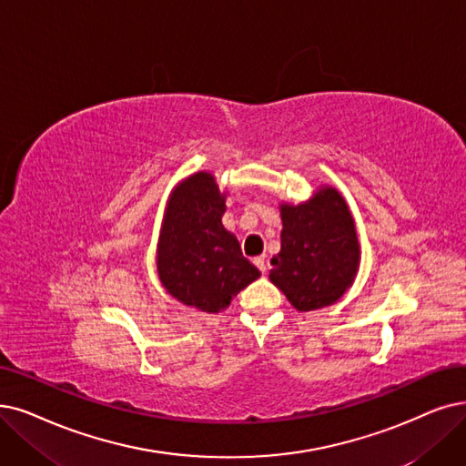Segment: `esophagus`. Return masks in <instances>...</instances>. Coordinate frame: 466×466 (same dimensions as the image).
<instances>
[{
	"label": "esophagus",
	"mask_w": 466,
	"mask_h": 466,
	"mask_svg": "<svg viewBox=\"0 0 466 466\" xmlns=\"http://www.w3.org/2000/svg\"><path fill=\"white\" fill-rule=\"evenodd\" d=\"M254 266L262 271V273H266L268 271V262H266V256H258V258H254Z\"/></svg>",
	"instance_id": "obj_1"
}]
</instances>
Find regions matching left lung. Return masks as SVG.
I'll list each match as a JSON object with an SVG mask.
<instances>
[{"instance_id": "left-lung-1", "label": "left lung", "mask_w": 466, "mask_h": 466, "mask_svg": "<svg viewBox=\"0 0 466 466\" xmlns=\"http://www.w3.org/2000/svg\"><path fill=\"white\" fill-rule=\"evenodd\" d=\"M281 252L269 279L298 311L330 306L351 285L360 245L351 214L339 191L321 189L298 207H281Z\"/></svg>"}]
</instances>
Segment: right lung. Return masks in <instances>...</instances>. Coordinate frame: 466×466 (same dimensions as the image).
Segmentation results:
<instances>
[{
  "label": "right lung",
  "mask_w": 466,
  "mask_h": 466,
  "mask_svg": "<svg viewBox=\"0 0 466 466\" xmlns=\"http://www.w3.org/2000/svg\"><path fill=\"white\" fill-rule=\"evenodd\" d=\"M226 198L198 172L174 189L160 231L157 268L164 289L185 306L218 313L259 277L221 223Z\"/></svg>",
  "instance_id": "right-lung-1"
}]
</instances>
